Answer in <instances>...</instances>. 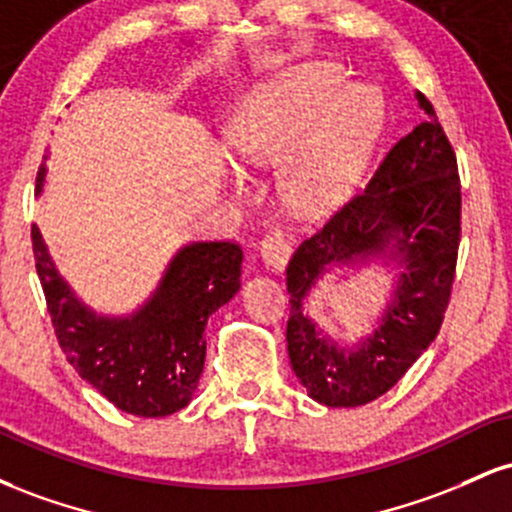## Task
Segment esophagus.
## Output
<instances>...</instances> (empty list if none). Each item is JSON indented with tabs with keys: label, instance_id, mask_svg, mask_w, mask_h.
<instances>
[{
	"label": "esophagus",
	"instance_id": "obj_1",
	"mask_svg": "<svg viewBox=\"0 0 512 512\" xmlns=\"http://www.w3.org/2000/svg\"><path fill=\"white\" fill-rule=\"evenodd\" d=\"M260 250L262 262L267 264L272 272H284V267L291 260V245L289 240H284L281 233H269V236L262 238V243L257 245Z\"/></svg>",
	"mask_w": 512,
	"mask_h": 512
}]
</instances>
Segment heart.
<instances>
[{"label": "heart", "mask_w": 512, "mask_h": 512, "mask_svg": "<svg viewBox=\"0 0 512 512\" xmlns=\"http://www.w3.org/2000/svg\"><path fill=\"white\" fill-rule=\"evenodd\" d=\"M383 129V105L337 64H301L226 129L238 166L281 161L279 195L296 216L317 219L351 190Z\"/></svg>", "instance_id": "obj_1"}]
</instances>
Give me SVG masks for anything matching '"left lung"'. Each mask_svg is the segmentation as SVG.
<instances>
[{
	"instance_id": "1",
	"label": "left lung",
	"mask_w": 512,
	"mask_h": 512,
	"mask_svg": "<svg viewBox=\"0 0 512 512\" xmlns=\"http://www.w3.org/2000/svg\"><path fill=\"white\" fill-rule=\"evenodd\" d=\"M424 122L392 146L368 187L303 240L286 269L291 368L315 402L361 407L385 395L431 346L455 279L460 178L436 110L416 91ZM337 268L393 274L391 296L368 335L337 343L304 308Z\"/></svg>"
}]
</instances>
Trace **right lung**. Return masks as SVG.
<instances>
[{"label": "right lung", "mask_w": 512, "mask_h": 512, "mask_svg": "<svg viewBox=\"0 0 512 512\" xmlns=\"http://www.w3.org/2000/svg\"><path fill=\"white\" fill-rule=\"evenodd\" d=\"M45 178L48 166L43 163L35 180L38 195H43ZM31 238L52 327L81 378L117 409L144 419L187 407L204 368L209 315L240 289L243 250L221 240L185 243L170 257L144 303L129 313L110 315L76 296L35 223Z\"/></svg>", "instance_id": "right-lung-1"}]
</instances>
